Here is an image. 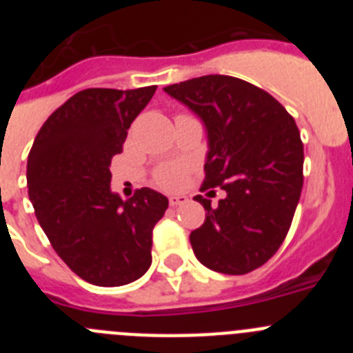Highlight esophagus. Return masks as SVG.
<instances>
[{
    "label": "esophagus",
    "instance_id": "esophagus-1",
    "mask_svg": "<svg viewBox=\"0 0 353 353\" xmlns=\"http://www.w3.org/2000/svg\"><path fill=\"white\" fill-rule=\"evenodd\" d=\"M187 201H189V198H187V196H183V194L170 196V205H171V207H180V205L187 203Z\"/></svg>",
    "mask_w": 353,
    "mask_h": 353
}]
</instances>
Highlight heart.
<instances>
[{"instance_id":"1","label":"heart","mask_w":353,"mask_h":353,"mask_svg":"<svg viewBox=\"0 0 353 353\" xmlns=\"http://www.w3.org/2000/svg\"><path fill=\"white\" fill-rule=\"evenodd\" d=\"M185 176V166L180 162H170L155 171V182L164 189H174L183 182Z\"/></svg>"}]
</instances>
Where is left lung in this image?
<instances>
[{
	"label": "left lung",
	"instance_id": "obj_1",
	"mask_svg": "<svg viewBox=\"0 0 353 353\" xmlns=\"http://www.w3.org/2000/svg\"><path fill=\"white\" fill-rule=\"evenodd\" d=\"M164 92L185 104L207 130L201 191L221 187L189 236L196 258L221 274L240 276L276 254L292 224L302 191L304 146L295 120L270 93L239 77H194Z\"/></svg>",
	"mask_w": 353,
	"mask_h": 353
}]
</instances>
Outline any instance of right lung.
Listing matches in <instances>:
<instances>
[{
    "instance_id": "obj_1",
    "label": "right lung",
    "mask_w": 353,
    "mask_h": 353,
    "mask_svg": "<svg viewBox=\"0 0 353 353\" xmlns=\"http://www.w3.org/2000/svg\"><path fill=\"white\" fill-rule=\"evenodd\" d=\"M157 86L88 88L46 120L28 155V194L58 256L81 279L123 286L152 265V232L168 198L141 187L111 191V159Z\"/></svg>"
}]
</instances>
